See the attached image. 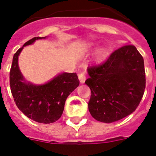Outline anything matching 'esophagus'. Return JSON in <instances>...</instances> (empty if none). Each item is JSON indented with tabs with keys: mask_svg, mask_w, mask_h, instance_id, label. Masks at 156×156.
<instances>
[{
	"mask_svg": "<svg viewBox=\"0 0 156 156\" xmlns=\"http://www.w3.org/2000/svg\"><path fill=\"white\" fill-rule=\"evenodd\" d=\"M78 77H79L80 83H81V84H84V81H85V80H86L85 75H84L83 72H80L79 74H78Z\"/></svg>",
	"mask_w": 156,
	"mask_h": 156,
	"instance_id": "1",
	"label": "esophagus"
}]
</instances>
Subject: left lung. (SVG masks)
<instances>
[{"instance_id":"obj_1","label":"left lung","mask_w":156,"mask_h":156,"mask_svg":"<svg viewBox=\"0 0 156 156\" xmlns=\"http://www.w3.org/2000/svg\"><path fill=\"white\" fill-rule=\"evenodd\" d=\"M88 110L96 120L110 123L136 109L146 87L144 61L134 45L118 48L102 63L88 68Z\"/></svg>"}]
</instances>
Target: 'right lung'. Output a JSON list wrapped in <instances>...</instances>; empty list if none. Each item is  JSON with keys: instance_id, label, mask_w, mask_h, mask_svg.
Listing matches in <instances>:
<instances>
[{"instance_id": "obj_1", "label": "right lung", "mask_w": 156, "mask_h": 156, "mask_svg": "<svg viewBox=\"0 0 156 156\" xmlns=\"http://www.w3.org/2000/svg\"><path fill=\"white\" fill-rule=\"evenodd\" d=\"M42 38L45 37H34L24 46ZM24 46L13 55L9 72V84L15 104L25 115L37 122H55L63 114L67 98L79 86L78 76L76 73L65 72L43 85L27 84L17 64L18 55Z\"/></svg>"}]
</instances>
